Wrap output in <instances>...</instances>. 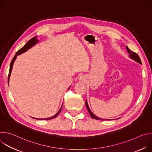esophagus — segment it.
Returning <instances> with one entry per match:
<instances>
[{"label":"esophagus","mask_w":152,"mask_h":152,"mask_svg":"<svg viewBox=\"0 0 152 152\" xmlns=\"http://www.w3.org/2000/svg\"><path fill=\"white\" fill-rule=\"evenodd\" d=\"M79 80L80 81H81V82H84V80H85V77H84V76H80V77L79 78Z\"/></svg>","instance_id":"34e87169"}]
</instances>
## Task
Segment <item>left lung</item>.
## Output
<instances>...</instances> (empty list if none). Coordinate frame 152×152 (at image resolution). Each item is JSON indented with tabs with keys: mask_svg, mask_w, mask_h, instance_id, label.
I'll return each instance as SVG.
<instances>
[{
	"mask_svg": "<svg viewBox=\"0 0 152 152\" xmlns=\"http://www.w3.org/2000/svg\"><path fill=\"white\" fill-rule=\"evenodd\" d=\"M126 49H127V52L129 53V58H131L132 59L134 60L135 61H136V62H138L139 64H141V59H140V58L139 56H138L136 53H135V52H132V50H130V49H129L127 46H126ZM85 104H86V108H87V110H88V112H89V113H90V116H91L93 118H94V119H96V120H104V119H103V118H99V117H98L96 116V115H94V114L91 112V111L90 110V107H89V106H88V104L87 100H86V101H85Z\"/></svg>",
	"mask_w": 152,
	"mask_h": 152,
	"instance_id": "obj_1",
	"label": "left lung"
}]
</instances>
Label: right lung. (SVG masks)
<instances>
[{
    "instance_id": "right-lung-1",
    "label": "right lung",
    "mask_w": 152,
    "mask_h": 152,
    "mask_svg": "<svg viewBox=\"0 0 152 152\" xmlns=\"http://www.w3.org/2000/svg\"><path fill=\"white\" fill-rule=\"evenodd\" d=\"M38 42V40L37 39V37H33L32 38H31L30 40H29L26 44L21 49H20L17 52V53H15V55H14L13 59H12L11 61V64H10V72H9V75H8V84H9V80H10V76H11V72H12V67H13V65H14V62L15 61V60L17 58V56L19 55H21V53H25V52H26L28 49H31L32 47H33L34 46H35L36 44H37V43ZM71 85L69 86L68 90L70 88ZM62 107V104L61 105V107L60 108V110H59V111L53 116L51 117H49V118H39V120H51V119H53L54 118H56L58 115L60 113L61 111V108ZM34 119H37L38 120V118H33Z\"/></svg>"
}]
</instances>
